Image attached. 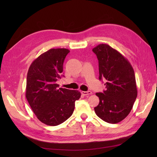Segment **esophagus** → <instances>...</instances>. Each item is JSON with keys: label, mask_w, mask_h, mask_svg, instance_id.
I'll return each instance as SVG.
<instances>
[{"label": "esophagus", "mask_w": 157, "mask_h": 157, "mask_svg": "<svg viewBox=\"0 0 157 157\" xmlns=\"http://www.w3.org/2000/svg\"><path fill=\"white\" fill-rule=\"evenodd\" d=\"M81 94L83 95H91L92 92L91 91H82Z\"/></svg>", "instance_id": "esophagus-1"}]
</instances>
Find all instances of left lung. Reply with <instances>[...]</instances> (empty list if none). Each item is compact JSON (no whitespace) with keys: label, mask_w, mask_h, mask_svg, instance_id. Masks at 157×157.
Masks as SVG:
<instances>
[{"label":"left lung","mask_w":157,"mask_h":157,"mask_svg":"<svg viewBox=\"0 0 157 157\" xmlns=\"http://www.w3.org/2000/svg\"><path fill=\"white\" fill-rule=\"evenodd\" d=\"M98 59L99 79L105 80V90L96 93L99 104L96 115L105 122L116 124L130 113L137 97L136 78L129 61L107 44H99L92 50Z\"/></svg>","instance_id":"obj_1"}]
</instances>
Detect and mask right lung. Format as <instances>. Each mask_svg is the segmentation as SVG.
<instances>
[{
	"mask_svg": "<svg viewBox=\"0 0 157 157\" xmlns=\"http://www.w3.org/2000/svg\"><path fill=\"white\" fill-rule=\"evenodd\" d=\"M70 50L52 48L45 52L31 63L26 82L25 96L37 118L50 126H56L70 118L79 99L77 90L59 88L63 63Z\"/></svg>",
	"mask_w": 157,
	"mask_h": 157,
	"instance_id": "right-lung-1",
	"label": "right lung"
}]
</instances>
